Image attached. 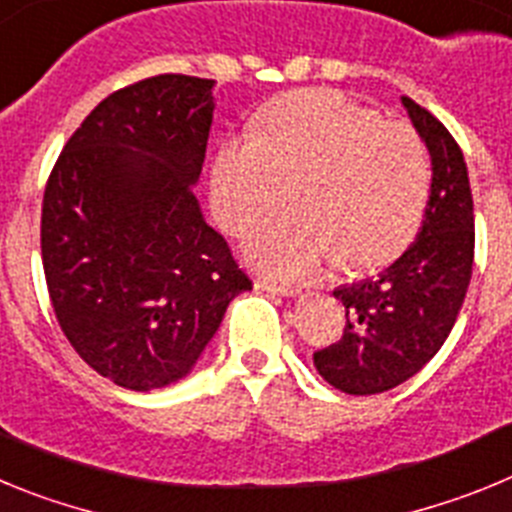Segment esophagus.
Wrapping results in <instances>:
<instances>
[{"instance_id": "obj_1", "label": "esophagus", "mask_w": 512, "mask_h": 512, "mask_svg": "<svg viewBox=\"0 0 512 512\" xmlns=\"http://www.w3.org/2000/svg\"><path fill=\"white\" fill-rule=\"evenodd\" d=\"M256 287L264 289V292H271V295H282V297H297L302 292V289L295 287V284H279V282H269V279H259Z\"/></svg>"}]
</instances>
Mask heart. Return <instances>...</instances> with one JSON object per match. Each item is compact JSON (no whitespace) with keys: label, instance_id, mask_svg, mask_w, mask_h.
Returning a JSON list of instances; mask_svg holds the SVG:
<instances>
[{"label":"heart","instance_id":"heart-1","mask_svg":"<svg viewBox=\"0 0 512 512\" xmlns=\"http://www.w3.org/2000/svg\"><path fill=\"white\" fill-rule=\"evenodd\" d=\"M295 210L246 238L248 259L277 277H310L333 256L346 271L377 269L418 233L431 164L405 122H387L338 92L305 89L266 104L259 138L225 140L212 164V210L241 235L277 210Z\"/></svg>","mask_w":512,"mask_h":512}]
</instances>
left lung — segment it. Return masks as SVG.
Instances as JSON below:
<instances>
[{"label": "left lung", "mask_w": 512, "mask_h": 512, "mask_svg": "<svg viewBox=\"0 0 512 512\" xmlns=\"http://www.w3.org/2000/svg\"><path fill=\"white\" fill-rule=\"evenodd\" d=\"M402 104L431 153V197L418 238L395 264L333 292L346 307V328L312 361L346 395H377L418 374L449 338L472 279L474 205L464 153L425 107L410 97Z\"/></svg>", "instance_id": "left-lung-1"}]
</instances>
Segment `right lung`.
Instances as JSON below:
<instances>
[{
  "instance_id": "1",
  "label": "right lung",
  "mask_w": 512,
  "mask_h": 512,
  "mask_svg": "<svg viewBox=\"0 0 512 512\" xmlns=\"http://www.w3.org/2000/svg\"><path fill=\"white\" fill-rule=\"evenodd\" d=\"M212 87L161 74L117 89L71 135L45 184L40 251L58 325L125 390L187 377L233 297L251 289L192 189Z\"/></svg>"
}]
</instances>
